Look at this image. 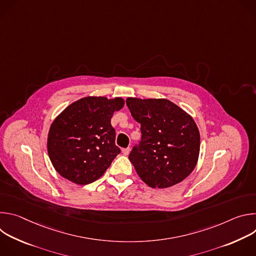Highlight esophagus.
<instances>
[{
	"label": "esophagus",
	"mask_w": 256,
	"mask_h": 256,
	"mask_svg": "<svg viewBox=\"0 0 256 256\" xmlns=\"http://www.w3.org/2000/svg\"><path fill=\"white\" fill-rule=\"evenodd\" d=\"M130 148H124V149H122V154L126 155V156H128V155L130 154Z\"/></svg>",
	"instance_id": "obj_1"
}]
</instances>
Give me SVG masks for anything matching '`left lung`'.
<instances>
[{
  "instance_id": "left-lung-1",
  "label": "left lung",
  "mask_w": 256,
  "mask_h": 256,
  "mask_svg": "<svg viewBox=\"0 0 256 256\" xmlns=\"http://www.w3.org/2000/svg\"><path fill=\"white\" fill-rule=\"evenodd\" d=\"M126 106L140 124L142 138L128 156L140 179L153 188L186 179L198 163L200 146L192 118L167 99L128 98Z\"/></svg>"
}]
</instances>
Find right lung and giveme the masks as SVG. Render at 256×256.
Masks as SVG:
<instances>
[{"mask_svg":"<svg viewBox=\"0 0 256 256\" xmlns=\"http://www.w3.org/2000/svg\"><path fill=\"white\" fill-rule=\"evenodd\" d=\"M122 98L85 97L68 105L52 122L48 152L54 169L68 180L85 186L100 178L120 153L110 124Z\"/></svg>","mask_w":256,"mask_h":256,"instance_id":"obj_1","label":"right lung"}]
</instances>
